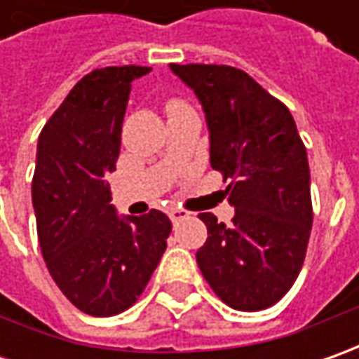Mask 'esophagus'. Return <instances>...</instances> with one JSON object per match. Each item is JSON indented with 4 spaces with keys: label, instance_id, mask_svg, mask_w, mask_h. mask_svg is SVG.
Segmentation results:
<instances>
[{
    "label": "esophagus",
    "instance_id": "1",
    "mask_svg": "<svg viewBox=\"0 0 359 359\" xmlns=\"http://www.w3.org/2000/svg\"><path fill=\"white\" fill-rule=\"evenodd\" d=\"M168 215H170V219H172L173 224H177V222H182V219L189 217V212L182 210V208H172V210L168 212Z\"/></svg>",
    "mask_w": 359,
    "mask_h": 359
}]
</instances>
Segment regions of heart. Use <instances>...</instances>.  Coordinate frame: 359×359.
<instances>
[{"mask_svg": "<svg viewBox=\"0 0 359 359\" xmlns=\"http://www.w3.org/2000/svg\"><path fill=\"white\" fill-rule=\"evenodd\" d=\"M180 107H184V104H182V102H177V100H172V102H168V105H165L168 114L173 111V109H180Z\"/></svg>", "mask_w": 359, "mask_h": 359, "instance_id": "heart-1", "label": "heart"}]
</instances>
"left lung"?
<instances>
[{
    "label": "left lung",
    "instance_id": "1",
    "mask_svg": "<svg viewBox=\"0 0 359 359\" xmlns=\"http://www.w3.org/2000/svg\"><path fill=\"white\" fill-rule=\"evenodd\" d=\"M198 95L210 163L222 172L231 224L200 214L208 240L196 254L215 296L240 311L266 310L294 285L310 240L311 196L306 145L290 109L231 65H170Z\"/></svg>",
    "mask_w": 359,
    "mask_h": 359
}]
</instances>
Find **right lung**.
Here are the masks:
<instances>
[{
    "label": "right lung",
    "instance_id": "right-lung-1",
    "mask_svg": "<svg viewBox=\"0 0 359 359\" xmlns=\"http://www.w3.org/2000/svg\"><path fill=\"white\" fill-rule=\"evenodd\" d=\"M151 67L83 76L37 142L32 182L37 238L49 273L77 310L107 318L131 308L165 252V214L119 217L105 175L116 170L131 81Z\"/></svg>",
    "mask_w": 359,
    "mask_h": 359
}]
</instances>
